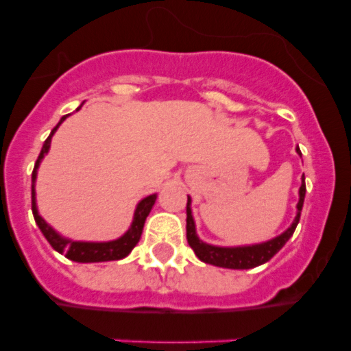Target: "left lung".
Returning <instances> with one entry per match:
<instances>
[{
	"mask_svg": "<svg viewBox=\"0 0 351 351\" xmlns=\"http://www.w3.org/2000/svg\"><path fill=\"white\" fill-rule=\"evenodd\" d=\"M297 153L300 154L299 147H297ZM304 197H306V182H304L302 176V184L299 188V204H297V216L293 219V223L290 225V228L283 232L278 237L271 239L267 243L260 244H251V246H235V247H221V246H213V244H207L204 241H200L195 230V221L193 214H191V200L188 197V204H186V239H188V244L191 246V250L195 251V255L202 262L210 263V265H216V267H225V269H253L258 267L262 263L269 262L272 256L281 250V247L287 244L288 239L293 235L297 228V223L300 219V210L304 206Z\"/></svg>",
	"mask_w": 351,
	"mask_h": 351,
	"instance_id": "obj_1",
	"label": "left lung"
}]
</instances>
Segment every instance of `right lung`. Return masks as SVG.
Listing matches in <instances>:
<instances>
[{"label": "right lung", "instance_id": "add662e5", "mask_svg": "<svg viewBox=\"0 0 351 351\" xmlns=\"http://www.w3.org/2000/svg\"><path fill=\"white\" fill-rule=\"evenodd\" d=\"M80 108V107H79ZM77 108V110H79ZM68 116L61 117V121L58 123L54 130L51 132V135L47 137V141L43 142V147L40 151V156L35 163V169H33V176H31V209H33V216H35V221L38 225V228L42 230V234L45 235V239L49 241L52 247H54L58 253L64 255L66 258L73 260V262L80 263H91V262H110V260H121L128 256L132 253V250L137 246V243L141 241L142 228H144L145 218L149 216L151 209H153L154 202H156V195H149V197L142 198L141 202L137 204V209L133 214L132 226L126 230L125 235H121L116 241H108V243H84V241H71V239L63 237L58 232L49 225L45 219L38 214L36 209V197H35V181H36V170L38 165L42 163L43 156L49 153V147H51V138L56 133V130L60 128V125L66 119Z\"/></svg>", "mask_w": 351, "mask_h": 351}]
</instances>
